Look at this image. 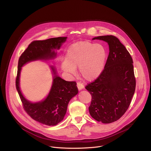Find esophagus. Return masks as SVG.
<instances>
[{
  "mask_svg": "<svg viewBox=\"0 0 151 151\" xmlns=\"http://www.w3.org/2000/svg\"><path fill=\"white\" fill-rule=\"evenodd\" d=\"M77 87H78V88L79 90H82L83 88H84V86L83 83H82L79 81V82L77 83Z\"/></svg>",
  "mask_w": 151,
  "mask_h": 151,
  "instance_id": "esophagus-1",
  "label": "esophagus"
}]
</instances>
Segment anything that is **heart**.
<instances>
[{"label": "heart", "instance_id": "b5f03b06", "mask_svg": "<svg viewBox=\"0 0 151 151\" xmlns=\"http://www.w3.org/2000/svg\"><path fill=\"white\" fill-rule=\"evenodd\" d=\"M106 59V51L102 45L80 41L68 48L61 68L65 72L75 74L76 67H79L81 76L87 81H92L103 72Z\"/></svg>", "mask_w": 151, "mask_h": 151}]
</instances>
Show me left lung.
Listing matches in <instances>:
<instances>
[{"instance_id": "1", "label": "left lung", "mask_w": 151, "mask_h": 151, "mask_svg": "<svg viewBox=\"0 0 151 151\" xmlns=\"http://www.w3.org/2000/svg\"><path fill=\"white\" fill-rule=\"evenodd\" d=\"M93 39L107 42L109 53L101 73L85 87L92 95L89 113L99 122L111 123L125 114L135 93L133 61L116 37L107 35Z\"/></svg>"}]
</instances>
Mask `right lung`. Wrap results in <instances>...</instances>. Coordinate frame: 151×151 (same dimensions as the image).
I'll return each mask as SVG.
<instances>
[{
	"label": "right lung",
	"mask_w": 151,
	"mask_h": 151,
	"mask_svg": "<svg viewBox=\"0 0 151 151\" xmlns=\"http://www.w3.org/2000/svg\"><path fill=\"white\" fill-rule=\"evenodd\" d=\"M67 37L50 38L44 41H34L22 53L18 61L16 87L23 107L27 114L36 121L47 126H55L61 122L66 114L68 104L78 93L75 81H66L55 75L51 90L44 101L32 103L22 95L19 88V76L21 67L27 63L37 59H48L55 57L53 49H59Z\"/></svg>",
	"instance_id": "obj_1"
}]
</instances>
